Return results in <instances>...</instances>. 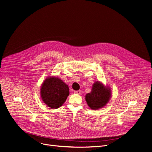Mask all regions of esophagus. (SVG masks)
I'll use <instances>...</instances> for the list:
<instances>
[{"instance_id":"1","label":"esophagus","mask_w":152,"mask_h":152,"mask_svg":"<svg viewBox=\"0 0 152 152\" xmlns=\"http://www.w3.org/2000/svg\"><path fill=\"white\" fill-rule=\"evenodd\" d=\"M74 93H76V94H80V90L75 91H74Z\"/></svg>"}]
</instances>
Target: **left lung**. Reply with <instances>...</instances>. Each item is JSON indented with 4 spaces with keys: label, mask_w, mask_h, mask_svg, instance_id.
Instances as JSON below:
<instances>
[{
    "label": "left lung",
    "mask_w": 152,
    "mask_h": 152,
    "mask_svg": "<svg viewBox=\"0 0 152 152\" xmlns=\"http://www.w3.org/2000/svg\"><path fill=\"white\" fill-rule=\"evenodd\" d=\"M111 96L112 91L109 87L96 81L93 85L91 92L86 94V101L92 110H98L106 105Z\"/></svg>",
    "instance_id": "1"
}]
</instances>
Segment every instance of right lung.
Here are the masks:
<instances>
[{
	"label": "right lung",
	"instance_id": "right-lung-1",
	"mask_svg": "<svg viewBox=\"0 0 152 152\" xmlns=\"http://www.w3.org/2000/svg\"><path fill=\"white\" fill-rule=\"evenodd\" d=\"M69 94L68 85L57 77H48L40 88L41 98L48 107L53 109L62 106Z\"/></svg>",
	"mask_w": 152,
	"mask_h": 152
}]
</instances>
